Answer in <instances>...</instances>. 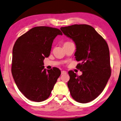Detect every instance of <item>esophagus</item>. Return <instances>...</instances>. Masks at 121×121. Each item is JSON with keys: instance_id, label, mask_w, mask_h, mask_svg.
<instances>
[{"instance_id": "obj_1", "label": "esophagus", "mask_w": 121, "mask_h": 121, "mask_svg": "<svg viewBox=\"0 0 121 121\" xmlns=\"http://www.w3.org/2000/svg\"><path fill=\"white\" fill-rule=\"evenodd\" d=\"M67 73V72L66 71H61V75H64V74H66Z\"/></svg>"}]
</instances>
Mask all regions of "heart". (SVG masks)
<instances>
[{"label":"heart","instance_id":"heart-1","mask_svg":"<svg viewBox=\"0 0 121 121\" xmlns=\"http://www.w3.org/2000/svg\"><path fill=\"white\" fill-rule=\"evenodd\" d=\"M70 43V42H66V43H65V44H67V43Z\"/></svg>","mask_w":121,"mask_h":121}]
</instances>
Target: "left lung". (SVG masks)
<instances>
[{
  "mask_svg": "<svg viewBox=\"0 0 121 121\" xmlns=\"http://www.w3.org/2000/svg\"><path fill=\"white\" fill-rule=\"evenodd\" d=\"M66 36L75 42L77 69L82 72L77 76L69 71L67 82L72 97L86 104L97 98L104 90L111 74L109 51L105 40L91 26L86 24L61 27Z\"/></svg>",
  "mask_w": 121,
  "mask_h": 121,
  "instance_id": "1",
  "label": "left lung"
}]
</instances>
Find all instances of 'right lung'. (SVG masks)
<instances>
[{
  "instance_id": "right-lung-1",
  "label": "right lung",
  "mask_w": 121,
  "mask_h": 121,
  "mask_svg": "<svg viewBox=\"0 0 121 121\" xmlns=\"http://www.w3.org/2000/svg\"><path fill=\"white\" fill-rule=\"evenodd\" d=\"M58 35H62L58 29L36 26L19 37L14 44L12 75L17 88L30 100H46L61 75L57 67L46 70L43 62Z\"/></svg>"
}]
</instances>
